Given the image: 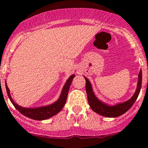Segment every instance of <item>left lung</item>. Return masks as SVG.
I'll return each instance as SVG.
<instances>
[{
	"mask_svg": "<svg viewBox=\"0 0 148 148\" xmlns=\"http://www.w3.org/2000/svg\"><path fill=\"white\" fill-rule=\"evenodd\" d=\"M85 79L86 81L85 89H86V92H87L88 101V103L91 109L93 110L95 113H98L103 116L117 117L123 115V113H125V112L129 110L132 107V105L134 104L136 99L138 97V95L141 91V82H142V72H141V69L139 72L137 89L132 97L127 101H125L123 103H117L113 106H110V105L104 103L103 102L100 101L94 93L91 82H89V80L86 77H85Z\"/></svg>",
	"mask_w": 148,
	"mask_h": 148,
	"instance_id": "8db88e82",
	"label": "left lung"
}]
</instances>
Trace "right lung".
I'll return each instance as SVG.
<instances>
[{
	"label": "right lung",
	"instance_id": "right-lung-1",
	"mask_svg": "<svg viewBox=\"0 0 148 148\" xmlns=\"http://www.w3.org/2000/svg\"><path fill=\"white\" fill-rule=\"evenodd\" d=\"M74 77H75V75L73 74L67 79L66 82L65 83L63 90L61 91L60 96L56 102L53 103L52 104L45 106V107H37V108H25V107H20L19 105L13 101L10 94V89L7 87V83H6V89H7V95H8L10 100L19 113H21L23 115L29 117L30 119H35V120H44V119H49L51 117L53 116L63 109V107H64L66 103V101L67 95L69 92V87H70V85H71Z\"/></svg>",
	"mask_w": 148,
	"mask_h": 148
}]
</instances>
